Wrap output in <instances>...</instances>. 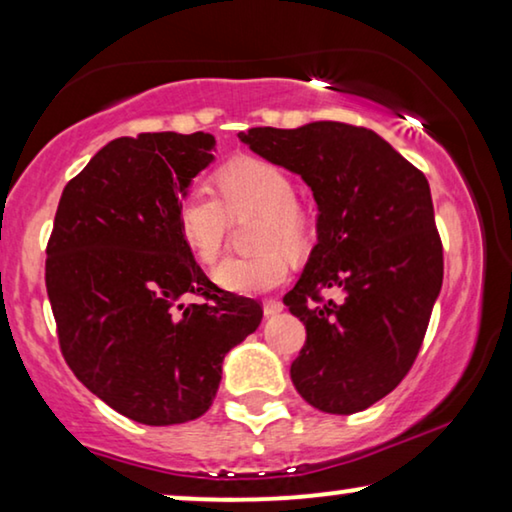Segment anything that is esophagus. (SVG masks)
Here are the masks:
<instances>
[{"label":"esophagus","instance_id":"esophagus-1","mask_svg":"<svg viewBox=\"0 0 512 512\" xmlns=\"http://www.w3.org/2000/svg\"><path fill=\"white\" fill-rule=\"evenodd\" d=\"M282 310H284V305L279 303V300H265V303H263L265 317H275V314H279Z\"/></svg>","mask_w":512,"mask_h":512}]
</instances>
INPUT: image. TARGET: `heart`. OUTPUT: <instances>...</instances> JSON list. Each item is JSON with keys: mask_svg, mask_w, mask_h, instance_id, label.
<instances>
[{"mask_svg": "<svg viewBox=\"0 0 512 512\" xmlns=\"http://www.w3.org/2000/svg\"><path fill=\"white\" fill-rule=\"evenodd\" d=\"M219 195L195 186L179 198L177 223L184 242L202 263L219 258L230 228V214L258 212L254 256L226 258L214 279L233 293H265L277 289L289 275L284 251L300 254L310 242V219L296 202L289 174L261 158H235L216 172Z\"/></svg>", "mask_w": 512, "mask_h": 512, "instance_id": "b5f03b06", "label": "heart"}]
</instances>
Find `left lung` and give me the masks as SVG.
<instances>
[{
    "mask_svg": "<svg viewBox=\"0 0 512 512\" xmlns=\"http://www.w3.org/2000/svg\"><path fill=\"white\" fill-rule=\"evenodd\" d=\"M251 151L312 188L317 244L284 305L307 340L291 380L312 408L352 415L398 387L422 347L443 286L429 181L368 128L317 121L251 128ZM340 288L338 304L320 291Z\"/></svg>",
    "mask_w": 512,
    "mask_h": 512,
    "instance_id": "1",
    "label": "left lung"
}]
</instances>
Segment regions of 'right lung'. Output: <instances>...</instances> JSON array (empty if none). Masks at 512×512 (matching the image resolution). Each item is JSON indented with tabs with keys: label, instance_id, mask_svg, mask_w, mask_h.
Segmentation results:
<instances>
[{
	"label": "right lung",
	"instance_id": "right-lung-1",
	"mask_svg": "<svg viewBox=\"0 0 512 512\" xmlns=\"http://www.w3.org/2000/svg\"><path fill=\"white\" fill-rule=\"evenodd\" d=\"M207 132L118 137L62 191L46 291L62 356L109 408L149 426L205 415L221 363L263 319L195 263L179 198L212 163ZM191 295L205 301L188 304Z\"/></svg>",
	"mask_w": 512,
	"mask_h": 512
}]
</instances>
